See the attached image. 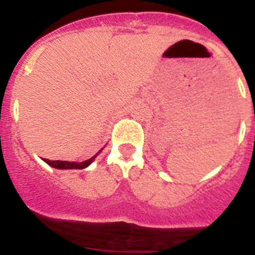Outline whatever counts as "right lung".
<instances>
[{
	"label": "right lung",
	"instance_id": "add662e5",
	"mask_svg": "<svg viewBox=\"0 0 255 255\" xmlns=\"http://www.w3.org/2000/svg\"><path fill=\"white\" fill-rule=\"evenodd\" d=\"M95 158H96V155L92 156L91 159H88V160L82 161V163H74V161L65 160H48V159H43V160H45L48 165L57 168V169H83V168L88 167V165L94 161Z\"/></svg>",
	"mask_w": 255,
	"mask_h": 255
}]
</instances>
